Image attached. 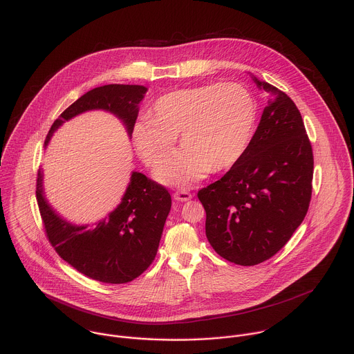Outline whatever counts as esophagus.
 I'll use <instances>...</instances> for the list:
<instances>
[{"label": "esophagus", "mask_w": 354, "mask_h": 354, "mask_svg": "<svg viewBox=\"0 0 354 354\" xmlns=\"http://www.w3.org/2000/svg\"><path fill=\"white\" fill-rule=\"evenodd\" d=\"M174 199L180 201V202H188L192 199V194L188 192L187 189H180V191L174 192Z\"/></svg>", "instance_id": "34e87169"}]
</instances>
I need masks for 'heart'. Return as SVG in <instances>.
Masks as SVG:
<instances>
[{
    "label": "heart",
    "mask_w": 354,
    "mask_h": 354,
    "mask_svg": "<svg viewBox=\"0 0 354 354\" xmlns=\"http://www.w3.org/2000/svg\"><path fill=\"white\" fill-rule=\"evenodd\" d=\"M256 102L239 83L207 84L169 93L155 102L151 117L138 120L132 139L149 166L159 165L174 146L185 150L167 159L158 176L165 183L189 184L209 170L234 166L252 138Z\"/></svg>",
    "instance_id": "b5f03b06"
}]
</instances>
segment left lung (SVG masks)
Instances as JSON below:
<instances>
[{
    "label": "left lung",
    "mask_w": 354,
    "mask_h": 354,
    "mask_svg": "<svg viewBox=\"0 0 354 354\" xmlns=\"http://www.w3.org/2000/svg\"><path fill=\"white\" fill-rule=\"evenodd\" d=\"M270 100L241 159L202 188L205 236L223 259L256 266L290 240L312 196L313 152L296 103L254 79Z\"/></svg>",
    "instance_id": "left-lung-1"
}]
</instances>
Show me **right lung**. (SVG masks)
<instances>
[{"label":"right lung","instance_id":"add662e5","mask_svg":"<svg viewBox=\"0 0 354 354\" xmlns=\"http://www.w3.org/2000/svg\"><path fill=\"white\" fill-rule=\"evenodd\" d=\"M147 88L143 86L107 84L82 95L66 107L51 125L53 132L69 118L93 109L118 115L132 133ZM42 173L37 177V203L51 247L79 272L103 283H127L143 274L153 261L166 218L171 207L169 191L133 171L121 204L93 227L62 221L42 194Z\"/></svg>","mask_w":354,"mask_h":354}]
</instances>
